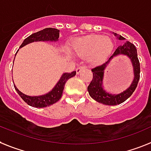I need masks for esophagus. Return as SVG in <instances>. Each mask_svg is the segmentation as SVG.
Masks as SVG:
<instances>
[{"label": "esophagus", "instance_id": "esophagus-1", "mask_svg": "<svg viewBox=\"0 0 151 151\" xmlns=\"http://www.w3.org/2000/svg\"><path fill=\"white\" fill-rule=\"evenodd\" d=\"M86 66H78V67H77L76 68V74L77 75H78L79 74V73H81V72H83V71H84V70H86Z\"/></svg>", "mask_w": 151, "mask_h": 151}]
</instances>
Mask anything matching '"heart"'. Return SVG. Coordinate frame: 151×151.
Listing matches in <instances>:
<instances>
[{
    "mask_svg": "<svg viewBox=\"0 0 151 151\" xmlns=\"http://www.w3.org/2000/svg\"><path fill=\"white\" fill-rule=\"evenodd\" d=\"M110 38L102 35H89L73 40L72 50L82 57L87 56L89 64L96 65L105 61L113 49Z\"/></svg>",
    "mask_w": 151,
    "mask_h": 151,
    "instance_id": "heart-1",
    "label": "heart"
}]
</instances>
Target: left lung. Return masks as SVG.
Masks as SVG:
<instances>
[{"mask_svg": "<svg viewBox=\"0 0 151 151\" xmlns=\"http://www.w3.org/2000/svg\"><path fill=\"white\" fill-rule=\"evenodd\" d=\"M113 34L118 40L126 39L123 36L119 35L116 33ZM119 54L127 56L132 62L133 71L134 72V79L128 89L118 94L109 93L104 89L103 86L104 70L110 61L113 58ZM92 72L93 74V80L91 81L90 84L87 88V90L89 92V96L93 99H95L99 103H103L104 105L109 106H115L123 103L133 94V93L137 88L139 79H140V62H139V59L137 58V48L134 45L127 41L123 45L118 46L117 48H116L115 52H113V54L108 58L106 62L100 65L93 68L92 69Z\"/></svg>", "mask_w": 151, "mask_h": 151, "instance_id": "obj_1", "label": "left lung"}]
</instances>
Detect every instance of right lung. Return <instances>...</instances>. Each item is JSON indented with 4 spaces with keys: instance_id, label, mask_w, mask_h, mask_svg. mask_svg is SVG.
<instances>
[{
    "instance_id": "add662e5",
    "label": "right lung",
    "mask_w": 151,
    "mask_h": 151,
    "mask_svg": "<svg viewBox=\"0 0 151 151\" xmlns=\"http://www.w3.org/2000/svg\"><path fill=\"white\" fill-rule=\"evenodd\" d=\"M58 38H59V30L52 28H45L42 31L32 34L28 36V38H26L20 46V48L25 46L26 45L35 42H56L58 41ZM16 55L17 53L15 54V55ZM76 73V71L71 73H63L61 76L58 83H56L54 86V88L44 95L34 96L25 95L24 93H22L17 89L14 84V86L15 90L17 91V93H18V95L27 104L31 106L36 107V108H43V107L49 106L54 104L61 99L65 83L68 81V79L75 76Z\"/></svg>"
}]
</instances>
